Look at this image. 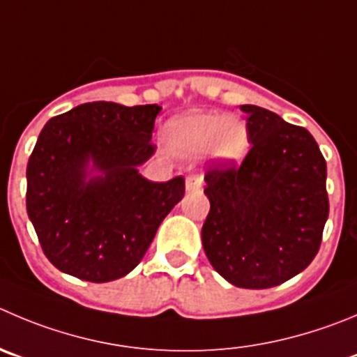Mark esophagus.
Returning <instances> with one entry per match:
<instances>
[{"instance_id":"esophagus-1","label":"esophagus","mask_w":357,"mask_h":357,"mask_svg":"<svg viewBox=\"0 0 357 357\" xmlns=\"http://www.w3.org/2000/svg\"><path fill=\"white\" fill-rule=\"evenodd\" d=\"M203 185V178L199 175H188L185 176V191L196 192L199 191Z\"/></svg>"}]
</instances>
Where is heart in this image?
Wrapping results in <instances>:
<instances>
[{"label":"heart","mask_w":357,"mask_h":357,"mask_svg":"<svg viewBox=\"0 0 357 357\" xmlns=\"http://www.w3.org/2000/svg\"><path fill=\"white\" fill-rule=\"evenodd\" d=\"M169 147L181 155H208L227 166H238L250 151L247 126L222 114H189L173 119L166 128Z\"/></svg>","instance_id":"heart-1"}]
</instances>
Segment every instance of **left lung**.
<instances>
[{
  "instance_id": "1",
  "label": "left lung",
  "mask_w": 357,
  "mask_h": 357,
  "mask_svg": "<svg viewBox=\"0 0 357 357\" xmlns=\"http://www.w3.org/2000/svg\"><path fill=\"white\" fill-rule=\"evenodd\" d=\"M252 149L240 168L205 176L210 212L202 242L213 270L243 289H268L303 271L328 220L326 161L305 128L242 105Z\"/></svg>"
}]
</instances>
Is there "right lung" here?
Returning a JSON list of instances; mask_svg holds the SVG:
<instances>
[{
    "mask_svg": "<svg viewBox=\"0 0 357 357\" xmlns=\"http://www.w3.org/2000/svg\"><path fill=\"white\" fill-rule=\"evenodd\" d=\"M159 112L93 101L43 126L26 169V206L57 270L89 282L124 277L184 198L182 176L151 182L138 173L155 152Z\"/></svg>",
    "mask_w": 357,
    "mask_h": 357,
    "instance_id": "obj_1",
    "label": "right lung"
}]
</instances>
